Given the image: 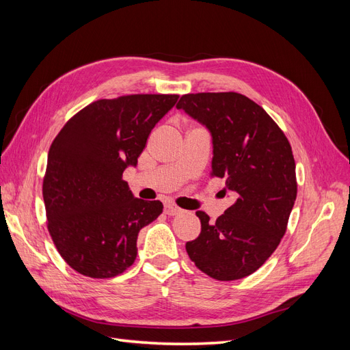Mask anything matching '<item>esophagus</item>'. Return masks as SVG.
<instances>
[{"instance_id": "obj_1", "label": "esophagus", "mask_w": 350, "mask_h": 350, "mask_svg": "<svg viewBox=\"0 0 350 350\" xmlns=\"http://www.w3.org/2000/svg\"><path fill=\"white\" fill-rule=\"evenodd\" d=\"M181 208H179L178 206H175L174 203H166L165 204V213L166 215H169V216H174V215H178V213H181Z\"/></svg>"}]
</instances>
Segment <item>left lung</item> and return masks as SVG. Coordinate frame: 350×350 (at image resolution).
<instances>
[{
    "instance_id": "1",
    "label": "left lung",
    "mask_w": 350,
    "mask_h": 350,
    "mask_svg": "<svg viewBox=\"0 0 350 350\" xmlns=\"http://www.w3.org/2000/svg\"><path fill=\"white\" fill-rule=\"evenodd\" d=\"M213 137L211 176L225 178L235 203L185 243L189 258L207 276L228 282L258 270L283 238L296 200L295 159L280 126L237 92L188 93L176 103Z\"/></svg>"
}]
</instances>
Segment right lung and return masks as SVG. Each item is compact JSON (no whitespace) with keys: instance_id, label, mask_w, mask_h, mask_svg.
Instances as JSON below:
<instances>
[{"instance_id":"right-lung-1","label":"right lung","mask_w":350,"mask_h":350,"mask_svg":"<svg viewBox=\"0 0 350 350\" xmlns=\"http://www.w3.org/2000/svg\"><path fill=\"white\" fill-rule=\"evenodd\" d=\"M178 94L99 99L71 116L52 142L42 184L46 226L59 256L83 276L111 279L137 257V237L162 213L122 179Z\"/></svg>"}]
</instances>
